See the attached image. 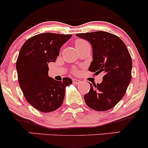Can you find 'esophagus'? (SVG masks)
<instances>
[{"label": "esophagus", "mask_w": 148, "mask_h": 148, "mask_svg": "<svg viewBox=\"0 0 148 148\" xmlns=\"http://www.w3.org/2000/svg\"><path fill=\"white\" fill-rule=\"evenodd\" d=\"M72 82H73V84H79V83H81V81H80V80H79V79H73Z\"/></svg>", "instance_id": "esophagus-1"}]
</instances>
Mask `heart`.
Instances as JSON below:
<instances>
[{
	"mask_svg": "<svg viewBox=\"0 0 148 148\" xmlns=\"http://www.w3.org/2000/svg\"><path fill=\"white\" fill-rule=\"evenodd\" d=\"M88 45H89V44L84 40H77L75 42V47L76 49L81 48V47H84V46Z\"/></svg>",
	"mask_w": 148,
	"mask_h": 148,
	"instance_id": "b5f03b06",
	"label": "heart"
}]
</instances>
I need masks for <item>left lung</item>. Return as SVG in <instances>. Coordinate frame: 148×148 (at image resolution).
Wrapping results in <instances>:
<instances>
[{
	"mask_svg": "<svg viewBox=\"0 0 148 148\" xmlns=\"http://www.w3.org/2000/svg\"><path fill=\"white\" fill-rule=\"evenodd\" d=\"M92 47V59L88 70L104 74L101 84H91L84 95L86 104L98 111L114 107L125 95L132 79V61L125 44L120 37L104 31L76 34Z\"/></svg>",
	"mask_w": 148,
	"mask_h": 148,
	"instance_id": "8db88e82",
	"label": "left lung"
}]
</instances>
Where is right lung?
Here are the masks:
<instances>
[{
	"label": "right lung",
	"instance_id": "add662e5",
	"mask_svg": "<svg viewBox=\"0 0 148 148\" xmlns=\"http://www.w3.org/2000/svg\"><path fill=\"white\" fill-rule=\"evenodd\" d=\"M72 35L45 33L30 37L20 49L16 67L25 99L38 111L49 113L61 106L65 88L72 80L56 81L48 75L49 62H56L60 49Z\"/></svg>",
	"mask_w": 148,
	"mask_h": 148
}]
</instances>
